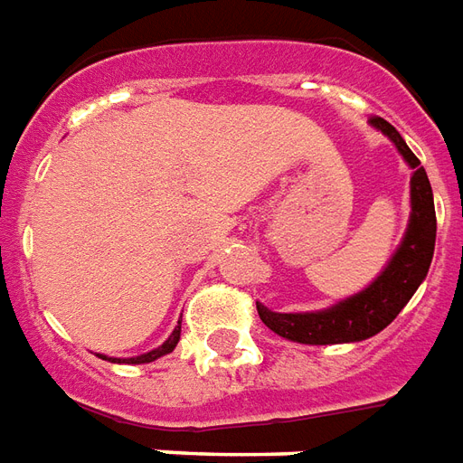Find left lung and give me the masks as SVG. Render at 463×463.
I'll return each instance as SVG.
<instances>
[{"instance_id": "left-lung-1", "label": "left lung", "mask_w": 463, "mask_h": 463, "mask_svg": "<svg viewBox=\"0 0 463 463\" xmlns=\"http://www.w3.org/2000/svg\"><path fill=\"white\" fill-rule=\"evenodd\" d=\"M371 125L378 127L383 135H388L395 142L405 162L414 169L410 228L402 245L397 248L395 258L385 267V272L368 289H363L351 299L311 314H277L258 304V314L265 321V326L297 344H348V341L375 336L405 309V304L412 299L417 287L430 272L434 238H437V215H434L432 186L427 179V171L420 166V159L390 122L383 118H371Z\"/></svg>"}]
</instances>
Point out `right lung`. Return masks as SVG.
<instances>
[{"label":"right lung","instance_id":"add662e5","mask_svg":"<svg viewBox=\"0 0 463 463\" xmlns=\"http://www.w3.org/2000/svg\"><path fill=\"white\" fill-rule=\"evenodd\" d=\"M179 338H181V321H179V326L174 328V334H171L166 341H164L159 348H154V351H149V354L145 355H137V358H127V363H152L156 361V358H162V355L171 354L174 348H176V344H179ZM100 358H105V355H100ZM105 361H118V358H105Z\"/></svg>","mask_w":463,"mask_h":463}]
</instances>
